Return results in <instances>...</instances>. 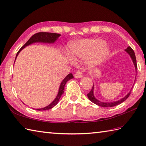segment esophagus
Returning <instances> with one entry per match:
<instances>
[{
    "label": "esophagus",
    "instance_id": "1",
    "mask_svg": "<svg viewBox=\"0 0 146 146\" xmlns=\"http://www.w3.org/2000/svg\"><path fill=\"white\" fill-rule=\"evenodd\" d=\"M82 76H83V73H82V71H80V70H78V71H76V72L75 74V75H74V76H75V78H82Z\"/></svg>",
    "mask_w": 146,
    "mask_h": 146
}]
</instances>
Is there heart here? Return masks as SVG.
<instances>
[{
	"mask_svg": "<svg viewBox=\"0 0 146 146\" xmlns=\"http://www.w3.org/2000/svg\"><path fill=\"white\" fill-rule=\"evenodd\" d=\"M69 52L70 56L75 60L89 57L87 64L95 66L107 56L109 48L100 39H86L71 44Z\"/></svg>",
	"mask_w": 146,
	"mask_h": 146,
	"instance_id": "1",
	"label": "heart"
}]
</instances>
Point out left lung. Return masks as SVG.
I'll return each mask as SVG.
<instances>
[{
  "instance_id": "1",
  "label": "left lung",
  "mask_w": 146,
  "mask_h": 146,
  "mask_svg": "<svg viewBox=\"0 0 146 146\" xmlns=\"http://www.w3.org/2000/svg\"><path fill=\"white\" fill-rule=\"evenodd\" d=\"M125 51L126 52H128V54H129V55H130L131 59H132V60H133V64L135 65V70L137 71V60H136V57H135V53H134L133 50L132 49L130 46H128L125 50ZM131 89V91L128 92V94H127L125 97H124L123 98L121 99L120 100H118V101H117V102H110V103H104V102H100L99 100H98L96 98L94 97V93H93V91H94V85H93V87H92L91 91L89 92V93L87 94V97L89 98V99L90 101H91V102H92V103H94V104H96V105H98V106H100V107H114V106H116V105H117L121 104V103H123V102H124V101H125L129 97V95H130Z\"/></svg>"
}]
</instances>
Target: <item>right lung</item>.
Returning a JSON list of instances; mask_svg holds the SVG:
<instances>
[{"label": "right lung", "mask_w": 146, "mask_h": 146, "mask_svg": "<svg viewBox=\"0 0 146 146\" xmlns=\"http://www.w3.org/2000/svg\"><path fill=\"white\" fill-rule=\"evenodd\" d=\"M60 36V34H59L52 33H43V32L34 34V35L32 36L31 38L27 41V43H26L24 45H23L19 50H18V52L17 54V56H16V59H17L18 55L19 54V53L20 52L21 50H22L23 48H24L26 46H28V45H29V44H31L33 43H36V42L53 43L57 40V38H59ZM16 59H15V60H16ZM73 78V76L72 74L71 73L68 74V75L64 78V80L62 81L61 84H60V87H59V92H58L57 96L56 98H55V99L53 101V102L50 103L49 105L46 106V107H44L42 108H38V109H36V110H46L51 109V108H52L53 107H54L57 104V103L59 102V100L60 99V98L61 97L62 94L64 93V87H65L66 83L68 80H70V79Z\"/></svg>", "instance_id": "add662e5"}]
</instances>
